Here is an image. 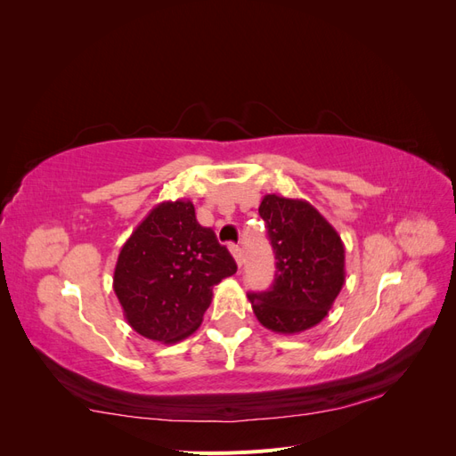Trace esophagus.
Segmentation results:
<instances>
[{
	"mask_svg": "<svg viewBox=\"0 0 456 456\" xmlns=\"http://www.w3.org/2000/svg\"><path fill=\"white\" fill-rule=\"evenodd\" d=\"M228 249H230V253H232L233 260H236V265H238V266H241V265H243V251H241V247L232 243V245L228 247Z\"/></svg>",
	"mask_w": 456,
	"mask_h": 456,
	"instance_id": "obj_1",
	"label": "esophagus"
}]
</instances>
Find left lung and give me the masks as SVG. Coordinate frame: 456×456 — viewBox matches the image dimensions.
Here are the masks:
<instances>
[{"instance_id":"1","label":"left lung","mask_w":456,"mask_h":456,"mask_svg":"<svg viewBox=\"0 0 456 456\" xmlns=\"http://www.w3.org/2000/svg\"><path fill=\"white\" fill-rule=\"evenodd\" d=\"M258 215L275 255L273 283L247 295L256 320L280 335L302 333L333 308L344 285V243L327 218L305 200L268 194Z\"/></svg>"}]
</instances>
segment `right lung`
<instances>
[{"mask_svg": "<svg viewBox=\"0 0 456 456\" xmlns=\"http://www.w3.org/2000/svg\"><path fill=\"white\" fill-rule=\"evenodd\" d=\"M238 266L190 200L163 201L123 243L114 291L127 323L161 344L188 338L201 325L213 287Z\"/></svg>", "mask_w": 456, "mask_h": 456, "instance_id": "right-lung-1", "label": "right lung"}]
</instances>
